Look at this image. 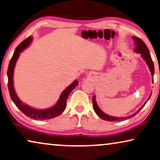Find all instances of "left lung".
<instances>
[{"instance_id":"8db88e82","label":"left lung","mask_w":160,"mask_h":160,"mask_svg":"<svg viewBox=\"0 0 160 160\" xmlns=\"http://www.w3.org/2000/svg\"><path fill=\"white\" fill-rule=\"evenodd\" d=\"M132 38H133V42H134L135 45H136L135 52H137V53H140L142 54V57L144 59V60L146 61V62L147 63V65H148V66H149L150 71H151L152 75H154V63H153V61H152V59L151 55H150L149 49L147 48V45L144 44V42H143L142 40L140 39V38L137 37H133ZM150 97H151V95H150V96L148 98V100L150 98ZM148 100H147V101H148ZM147 102L144 105H143L142 108H140L139 110H138L135 113H133L131 116H128V117H120L119 118V117H113V116H108V115H107V114L104 113L102 111L101 109H100L98 106L96 101H95V95H93V97H92V105H93V109H94L95 112L96 113L97 115L100 118L103 119V120L108 121H121L124 120V119H126V118H132V117H133V116L137 115V114L139 113L140 110H141L143 107L145 106V104L147 103Z\"/></svg>"}]
</instances>
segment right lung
Returning <instances> with one entry per match:
<instances>
[{
  "label": "right lung",
  "mask_w": 160,
  "mask_h": 160,
  "mask_svg": "<svg viewBox=\"0 0 160 160\" xmlns=\"http://www.w3.org/2000/svg\"><path fill=\"white\" fill-rule=\"evenodd\" d=\"M32 38L29 37L26 39L24 41H23L18 46L16 47V49L14 51L13 57H11L9 65L8 68V71H7V75H8V88L9 90V93L11 98L12 101L17 108H19L23 113H24L26 116H28L31 118L37 119V120H44V119H49L54 117H57L60 115L62 112L65 111L66 108L67 99H68V95H70L71 91L78 85V81L75 80L73 82L70 86H68L66 89L62 92L61 94L60 98L57 103L54 105L53 107L48 109H44V110H38L31 107L27 106L24 103H23L16 94L15 90L13 88V69L15 67L16 62L18 58L20 52H22L26 47H27L32 42Z\"/></svg>",
  "instance_id": "1"
}]
</instances>
